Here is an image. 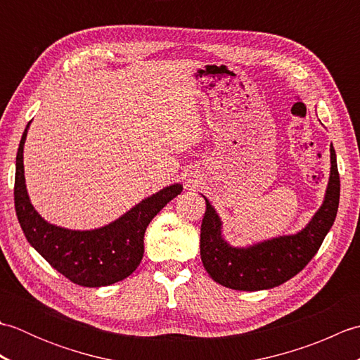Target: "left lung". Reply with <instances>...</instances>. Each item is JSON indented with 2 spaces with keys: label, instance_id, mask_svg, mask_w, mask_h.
<instances>
[{
  "label": "left lung",
  "instance_id": "obj_1",
  "mask_svg": "<svg viewBox=\"0 0 360 360\" xmlns=\"http://www.w3.org/2000/svg\"><path fill=\"white\" fill-rule=\"evenodd\" d=\"M331 173L323 204L295 235L233 248L221 233V219L207 198L201 224V259L210 277L236 290H263L280 286L307 266L322 246L339 209L340 178L335 151L331 145Z\"/></svg>",
  "mask_w": 360,
  "mask_h": 360
}]
</instances>
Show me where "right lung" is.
<instances>
[{
  "label": "right lung",
  "mask_w": 360,
  "mask_h": 360,
  "mask_svg": "<svg viewBox=\"0 0 360 360\" xmlns=\"http://www.w3.org/2000/svg\"><path fill=\"white\" fill-rule=\"evenodd\" d=\"M27 128L29 124L17 153L13 200L18 223L29 244L75 285L101 288L127 278L143 257V235L150 221L182 192V186L173 184L159 190L119 219L94 231H71L49 224L30 204L26 190L22 147Z\"/></svg>",
  "instance_id": "1"
}]
</instances>
